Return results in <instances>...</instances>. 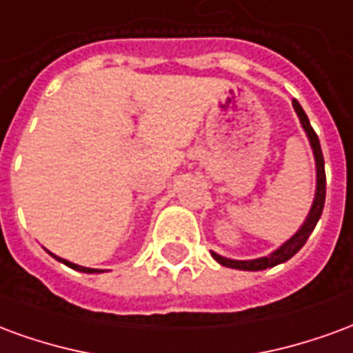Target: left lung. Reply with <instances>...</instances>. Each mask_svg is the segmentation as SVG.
I'll return each mask as SVG.
<instances>
[{
	"label": "left lung",
	"mask_w": 353,
	"mask_h": 353,
	"mask_svg": "<svg viewBox=\"0 0 353 353\" xmlns=\"http://www.w3.org/2000/svg\"><path fill=\"white\" fill-rule=\"evenodd\" d=\"M293 109H295L296 117L301 121V126L303 130L306 132V138L310 141L312 153H314V161H316V194H314V202H312L310 212L306 215V219L301 225V229L296 230L293 236L285 240L280 248H276L272 253H268L265 257H259V259H248V261H238V259H227L219 253L212 252V257H214L219 265L229 266V268H236V270H265V268H272L276 265H281L289 261L293 255H295L304 244L306 240L312 234V230L316 229L319 217H321V212H323V204H325V162H323V153H321V145H319L318 134L312 128L308 117L304 113V109L301 108V103L296 100H293Z\"/></svg>",
	"instance_id": "obj_1"
}]
</instances>
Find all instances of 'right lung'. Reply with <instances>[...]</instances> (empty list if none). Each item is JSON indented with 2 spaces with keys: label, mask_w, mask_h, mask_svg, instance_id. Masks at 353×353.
<instances>
[{
  "label": "right lung",
  "mask_w": 353,
  "mask_h": 353,
  "mask_svg": "<svg viewBox=\"0 0 353 353\" xmlns=\"http://www.w3.org/2000/svg\"><path fill=\"white\" fill-rule=\"evenodd\" d=\"M49 252V250H47ZM49 255H52L54 259L60 261V263H64L65 266H70V268H73V270H79V272H87V274H100V272H105V270H101V268H88V266H81V265H75V263H72V261L68 259H62V257H58V255H54V253H50Z\"/></svg>",
  "instance_id": "obj_1"
}]
</instances>
